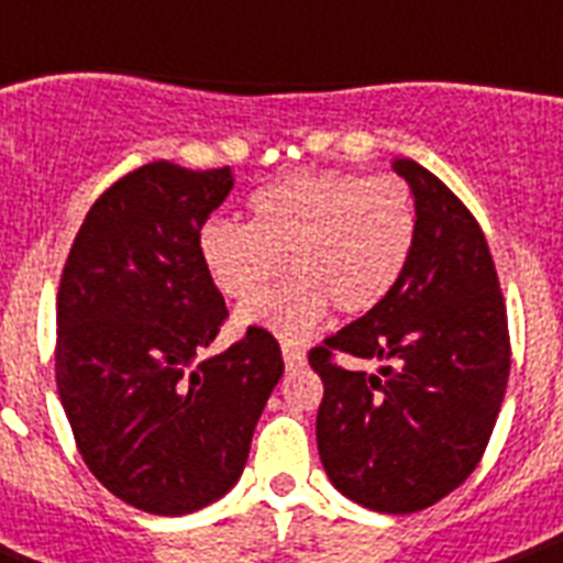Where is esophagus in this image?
Returning <instances> with one entry per match:
<instances>
[{
    "mask_svg": "<svg viewBox=\"0 0 563 563\" xmlns=\"http://www.w3.org/2000/svg\"><path fill=\"white\" fill-rule=\"evenodd\" d=\"M283 362H286V371H300L307 365V353L300 351L298 344H283Z\"/></svg>",
    "mask_w": 563,
    "mask_h": 563,
    "instance_id": "obj_1",
    "label": "esophagus"
}]
</instances>
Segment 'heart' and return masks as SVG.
<instances>
[{
    "label": "heart",
    "mask_w": 563,
    "mask_h": 563,
    "mask_svg": "<svg viewBox=\"0 0 563 563\" xmlns=\"http://www.w3.org/2000/svg\"><path fill=\"white\" fill-rule=\"evenodd\" d=\"M415 239L418 210L400 180L300 172L251 195L247 228L210 221L198 254L224 298L251 300L239 324L300 342L330 307L347 318L379 307L400 283ZM283 262L296 280L264 296Z\"/></svg>",
    "instance_id": "b5f03b06"
}]
</instances>
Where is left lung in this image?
I'll return each instance as SVG.
<instances>
[{"mask_svg":"<svg viewBox=\"0 0 563 563\" xmlns=\"http://www.w3.org/2000/svg\"><path fill=\"white\" fill-rule=\"evenodd\" d=\"M418 239L376 309L309 353L324 383L318 455L344 497L379 515L435 506L479 464L506 397L511 347L497 268L471 210L409 157ZM333 352L379 361L347 372Z\"/></svg>","mask_w":563,"mask_h":563,"instance_id":"1","label":"left lung"}]
</instances>
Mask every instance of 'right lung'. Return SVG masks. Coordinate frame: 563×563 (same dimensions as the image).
I'll list each match as a JSON object with an SVG mask.
<instances>
[{"mask_svg":"<svg viewBox=\"0 0 563 563\" xmlns=\"http://www.w3.org/2000/svg\"><path fill=\"white\" fill-rule=\"evenodd\" d=\"M230 189V169L131 172L92 203L60 277L55 379L75 444L148 515H192L236 485L283 376L260 327L203 360L228 307L198 236Z\"/></svg>","mask_w":563,"mask_h":563,"instance_id":"obj_1","label":"right lung"}]
</instances>
